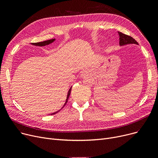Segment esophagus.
Instances as JSON below:
<instances>
[{
    "label": "esophagus",
    "instance_id": "obj_1",
    "mask_svg": "<svg viewBox=\"0 0 158 158\" xmlns=\"http://www.w3.org/2000/svg\"><path fill=\"white\" fill-rule=\"evenodd\" d=\"M89 73H90V70H88V69L85 70H83V71H82V72H81V77H84V76H86V75H88V74Z\"/></svg>",
    "mask_w": 158,
    "mask_h": 158
}]
</instances>
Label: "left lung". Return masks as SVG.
<instances>
[{"label":"left lung","instance_id":"obj_1","mask_svg":"<svg viewBox=\"0 0 158 158\" xmlns=\"http://www.w3.org/2000/svg\"><path fill=\"white\" fill-rule=\"evenodd\" d=\"M118 34L119 36V44L120 46H123L127 44H136L138 45L137 41L130 36L123 34L122 32L118 31Z\"/></svg>","mask_w":158,"mask_h":158}]
</instances>
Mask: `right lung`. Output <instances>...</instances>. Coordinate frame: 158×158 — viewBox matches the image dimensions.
<instances>
[{
    "instance_id": "right-lung-1",
    "label": "right lung",
    "mask_w": 158,
    "mask_h": 158,
    "mask_svg": "<svg viewBox=\"0 0 158 158\" xmlns=\"http://www.w3.org/2000/svg\"><path fill=\"white\" fill-rule=\"evenodd\" d=\"M54 41H55V39H51V40H46V41H41V42L32 43V45H36V46H40V47H41V46H45V45H48V44H52V42H54ZM71 89H72V87H70V89H69V92H68V94H67V97H66V99L65 103H64V106L62 107V108H63V107L66 105V102H68V99H69V96H70V93H71ZM62 108H61V109H62ZM61 109H60V110H58V111H56V112H54V113H51V115H52V114H56V113H58V112H59Z\"/></svg>"
}]
</instances>
